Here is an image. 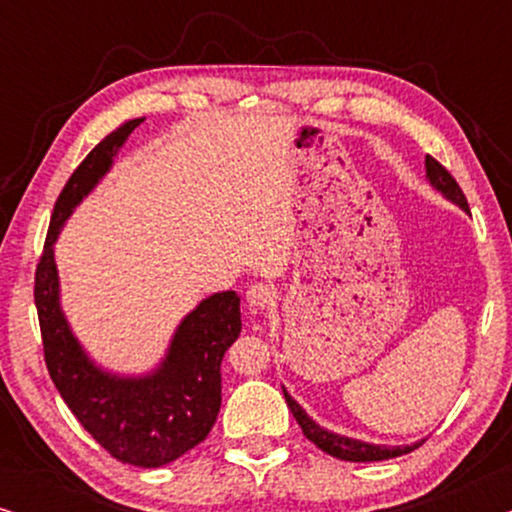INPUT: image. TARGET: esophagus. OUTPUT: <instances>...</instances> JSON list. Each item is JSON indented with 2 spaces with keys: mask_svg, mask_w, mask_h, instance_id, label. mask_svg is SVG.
Listing matches in <instances>:
<instances>
[{
  "mask_svg": "<svg viewBox=\"0 0 512 512\" xmlns=\"http://www.w3.org/2000/svg\"><path fill=\"white\" fill-rule=\"evenodd\" d=\"M275 303V291L268 284H254L247 291V305L251 312H263Z\"/></svg>",
  "mask_w": 512,
  "mask_h": 512,
  "instance_id": "1",
  "label": "esophagus"
}]
</instances>
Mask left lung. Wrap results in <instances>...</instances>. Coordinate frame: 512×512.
Wrapping results in <instances>:
<instances>
[{
    "label": "left lung",
    "mask_w": 512,
    "mask_h": 512,
    "mask_svg": "<svg viewBox=\"0 0 512 512\" xmlns=\"http://www.w3.org/2000/svg\"><path fill=\"white\" fill-rule=\"evenodd\" d=\"M424 167H426V179H429V184L436 188L443 198H447L450 202H454V205H459L461 209H464V212H468L466 195L461 193V188L457 181L452 179V174L431 156H426ZM282 391H284L286 403H289V410L293 412V417H296V422L300 424V429H303L305 436L310 438L312 443L319 447V450H324L326 454H331V457H335V459H342V461L394 459V457H401V454L417 450V447L424 443V440H419V443H412V445H375V443H366V440L340 436V433H333V431L324 429V426H319L303 408H300L296 401H293V398L289 396V391H286L284 387H282Z\"/></svg>",
    "instance_id": "8db88e82"
}]
</instances>
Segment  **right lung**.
<instances>
[{
  "label": "right lung",
  "instance_id": "obj_1",
  "mask_svg": "<svg viewBox=\"0 0 512 512\" xmlns=\"http://www.w3.org/2000/svg\"><path fill=\"white\" fill-rule=\"evenodd\" d=\"M132 118L102 139L76 167L55 202L44 254L34 277L48 375L90 436L123 464L158 468L193 450L212 431L221 408V361L240 338V296L212 293L181 319L163 361L149 373L118 375L97 366L76 338L60 305L55 242L83 198L114 165Z\"/></svg>",
  "mask_w": 512,
  "mask_h": 512
}]
</instances>
